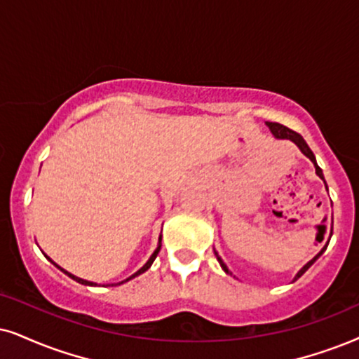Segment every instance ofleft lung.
I'll return each instance as SVG.
<instances>
[{"mask_svg":"<svg viewBox=\"0 0 359 359\" xmlns=\"http://www.w3.org/2000/svg\"><path fill=\"white\" fill-rule=\"evenodd\" d=\"M266 126H269L270 133H271V134H273V137H275V139H288V140H292V142L294 144V146H297L298 149H300V151H302V154H305V156H306L308 158H310V161L313 162V165H315V170H316V175H318V177H320V179H321V180H323V182H325V177H323V170H321V169H320V167H318V164H316V158H315V154H313V152H311V149H310V147H308V144L305 142V139H303L300 134H297V133H294V130H292V129H288V127H285V126H281V124H276V122H266ZM331 233H333V232H331ZM330 237H331V235H330ZM328 243H330V240H328V242H326V245H325V247H323V248H321V250H320V253H318V255H315V257H313V258H311V260H310V262H308V263H306V265H303V269H300V271H298V273H297V275H294V278H293V281H294V280H298V278H300V276H302L303 273H305V271H306L308 269H310V266L313 265V263H315L316 260H318V258H320L321 255H323V252L326 250V247H328ZM213 252H215V250H213ZM215 257H217V260H219V263H220L222 270H224V271H225V273H229V275H230V270H229V266H226V265H225V263H224V260H222V258H220V255H219V253H217V252H215Z\"/></svg>","mask_w":359,"mask_h":359,"instance_id":"8db88e82","label":"left lung"}]
</instances>
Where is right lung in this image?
<instances>
[{"label": "right lung", "instance_id": "right-lung-1", "mask_svg": "<svg viewBox=\"0 0 359 359\" xmlns=\"http://www.w3.org/2000/svg\"><path fill=\"white\" fill-rule=\"evenodd\" d=\"M161 247H162V235H161V237H158V243H157V248H156V250H154V253H152V255H151V258H149V260L146 262V265H144V266H142V269H139L137 271H135V273H134V275H130V276H129V278L122 280V281H119V283H109V285H106V287H116V285H122V283H126V281H129V280H133V278H135V276L142 275V273H144V271H147L149 269H151V265H152V263H154V260H156L157 253H158V252H161ZM44 257H46V258H48V260L53 263V265H56V266H57V269L62 271V273H66L67 276H69V278H72V280H76V281H78V283H81V285H88V287H96V285H97V283H94V281H88V280H83V278H79V276H74V275H72V273H69V271H67V270H65V269H61V266H59V265H57V263H54V262L51 260V258H49L48 255H44Z\"/></svg>", "mask_w": 359, "mask_h": 359}]
</instances>
